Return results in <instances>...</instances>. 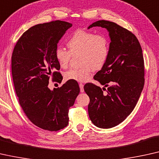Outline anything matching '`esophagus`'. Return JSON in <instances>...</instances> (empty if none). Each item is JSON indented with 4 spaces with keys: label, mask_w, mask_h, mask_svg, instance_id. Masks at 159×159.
Segmentation results:
<instances>
[{
    "label": "esophagus",
    "mask_w": 159,
    "mask_h": 159,
    "mask_svg": "<svg viewBox=\"0 0 159 159\" xmlns=\"http://www.w3.org/2000/svg\"><path fill=\"white\" fill-rule=\"evenodd\" d=\"M79 87H80V92H81V93L84 92V84H79Z\"/></svg>",
    "instance_id": "34e87169"
}]
</instances>
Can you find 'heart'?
Returning <instances> with one entry per match:
<instances>
[{
	"mask_svg": "<svg viewBox=\"0 0 159 159\" xmlns=\"http://www.w3.org/2000/svg\"><path fill=\"white\" fill-rule=\"evenodd\" d=\"M67 46L69 51L62 48L55 50V59L59 66L67 68L72 55L78 54L81 66L66 72V80L86 81L90 79L93 70H99L104 67L109 55V42L106 37L82 30L73 32L67 41Z\"/></svg>",
	"mask_w": 159,
	"mask_h": 159,
	"instance_id": "obj_1",
	"label": "heart"
}]
</instances>
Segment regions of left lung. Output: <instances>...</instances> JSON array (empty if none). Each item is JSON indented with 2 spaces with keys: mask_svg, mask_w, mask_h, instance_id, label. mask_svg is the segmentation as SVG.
<instances>
[{
  "mask_svg": "<svg viewBox=\"0 0 159 159\" xmlns=\"http://www.w3.org/2000/svg\"><path fill=\"white\" fill-rule=\"evenodd\" d=\"M93 26L109 32V55L93 77L104 85L103 90L89 83L84 91L90 99L88 111L91 122L99 128L108 129L123 122L136 106L145 82L143 55L137 37L126 29L105 20L94 22L88 29Z\"/></svg>",
  "mask_w": 159,
  "mask_h": 159,
  "instance_id": "1",
  "label": "left lung"
}]
</instances>
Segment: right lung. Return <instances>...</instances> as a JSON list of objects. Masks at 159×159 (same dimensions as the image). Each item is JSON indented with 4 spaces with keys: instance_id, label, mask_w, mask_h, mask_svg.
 I'll list each match as a JSON object with an SVG mask.
<instances>
[{
    "instance_id": "right-lung-1",
    "label": "right lung",
    "mask_w": 159,
    "mask_h": 159,
    "mask_svg": "<svg viewBox=\"0 0 159 159\" xmlns=\"http://www.w3.org/2000/svg\"><path fill=\"white\" fill-rule=\"evenodd\" d=\"M72 24L57 20L37 24L26 31L13 49L11 70L14 88L29 120L40 128L57 131L68 125L69 108L80 92L79 84L68 80L50 90L49 80L61 83L55 59L57 43Z\"/></svg>"
}]
</instances>
